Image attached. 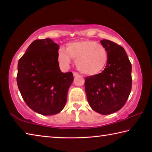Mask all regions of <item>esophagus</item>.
Instances as JSON below:
<instances>
[{"label":"esophagus","instance_id":"esophagus-1","mask_svg":"<svg viewBox=\"0 0 152 152\" xmlns=\"http://www.w3.org/2000/svg\"><path fill=\"white\" fill-rule=\"evenodd\" d=\"M73 75L74 76H79V74L78 72H74Z\"/></svg>","mask_w":152,"mask_h":152}]
</instances>
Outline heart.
<instances>
[{
    "mask_svg": "<svg viewBox=\"0 0 152 152\" xmlns=\"http://www.w3.org/2000/svg\"><path fill=\"white\" fill-rule=\"evenodd\" d=\"M58 56L59 62L64 68L70 66L71 58L76 60L78 70L89 76L101 72L108 60L106 48L96 42L88 40L67 43L66 50L60 49Z\"/></svg>",
    "mask_w": 152,
    "mask_h": 152,
    "instance_id": "obj_1",
    "label": "heart"
}]
</instances>
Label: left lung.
I'll return each mask as SVG.
<instances>
[{"label": "left lung", "instance_id": "1", "mask_svg": "<svg viewBox=\"0 0 152 152\" xmlns=\"http://www.w3.org/2000/svg\"><path fill=\"white\" fill-rule=\"evenodd\" d=\"M101 44L108 52L102 72L86 77L85 91L89 105L102 115L111 114L124 106L132 91V64L124 48L111 41Z\"/></svg>", "mask_w": 152, "mask_h": 152}]
</instances>
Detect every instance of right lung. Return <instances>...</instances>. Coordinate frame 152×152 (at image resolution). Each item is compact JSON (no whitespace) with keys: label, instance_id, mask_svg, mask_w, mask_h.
<instances>
[{"label":"right lung","instance_id":"obj_1","mask_svg":"<svg viewBox=\"0 0 152 152\" xmlns=\"http://www.w3.org/2000/svg\"><path fill=\"white\" fill-rule=\"evenodd\" d=\"M59 45L51 39L33 41L18 62L17 86L25 103L43 115L57 114L67 101L74 80L72 72H61Z\"/></svg>","mask_w":152,"mask_h":152}]
</instances>
